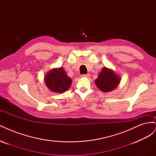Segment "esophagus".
<instances>
[{"mask_svg": "<svg viewBox=\"0 0 156 156\" xmlns=\"http://www.w3.org/2000/svg\"><path fill=\"white\" fill-rule=\"evenodd\" d=\"M81 76L83 77H87V78H88V77H90V75L89 74H87V75H82Z\"/></svg>", "mask_w": 156, "mask_h": 156, "instance_id": "34e87169", "label": "esophagus"}]
</instances>
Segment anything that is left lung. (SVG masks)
I'll return each instance as SVG.
<instances>
[{
    "mask_svg": "<svg viewBox=\"0 0 156 156\" xmlns=\"http://www.w3.org/2000/svg\"><path fill=\"white\" fill-rule=\"evenodd\" d=\"M119 75L112 69L103 67L95 80L96 87L103 92L114 90L120 82Z\"/></svg>",
    "mask_w": 156,
    "mask_h": 156,
    "instance_id": "obj_1",
    "label": "left lung"
}]
</instances>
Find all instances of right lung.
Masks as SVG:
<instances>
[{
  "mask_svg": "<svg viewBox=\"0 0 156 156\" xmlns=\"http://www.w3.org/2000/svg\"><path fill=\"white\" fill-rule=\"evenodd\" d=\"M46 87L55 93L67 91L72 84V79L68 77L62 68H53L47 73L44 77Z\"/></svg>",
  "mask_w": 156,
  "mask_h": 156,
  "instance_id": "right-lung-1",
  "label": "right lung"
}]
</instances>
